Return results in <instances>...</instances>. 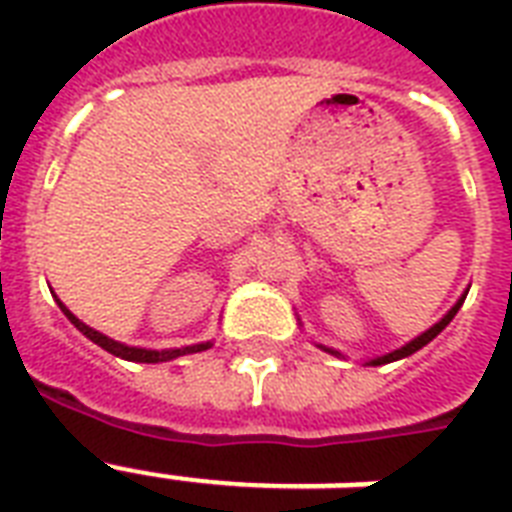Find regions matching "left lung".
<instances>
[{"mask_svg":"<svg viewBox=\"0 0 512 512\" xmlns=\"http://www.w3.org/2000/svg\"><path fill=\"white\" fill-rule=\"evenodd\" d=\"M462 303H465V295H462V297H460V303L454 305L452 311L446 313L444 319L438 321V324H433V327H430V329H428V332H422V335H420V337H414V340H412V342H406L404 348H398V350H393V353H388V356H380V358H374V361H372V366H380V364H390V361H398V358H406V356H412L414 350H420V348H422V345H428V342H430V340H433V337H436V335H438V332H441V329H444V327H446V324H449V321H452V319H454V316H457V311H460V305H462Z\"/></svg>","mask_w":512,"mask_h":512,"instance_id":"1","label":"left lung"}]
</instances>
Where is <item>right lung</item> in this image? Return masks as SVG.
Here are the masks:
<instances>
[{"label":"right lung","instance_id":"1","mask_svg":"<svg viewBox=\"0 0 512 512\" xmlns=\"http://www.w3.org/2000/svg\"><path fill=\"white\" fill-rule=\"evenodd\" d=\"M60 311L66 313L68 321L74 324L79 332H82L84 337H90L95 345H100L103 350H108V353H114V356L119 358H127V361H140V364H159V361H170V358H177V356H185V353H196V350H207L209 342H201V345H191V348H177V350H146V348H130V345H122V342L111 340V337L100 335V332H95V329H90L87 324H82V321L76 319L74 313L68 311L66 305L60 303Z\"/></svg>","mask_w":512,"mask_h":512}]
</instances>
